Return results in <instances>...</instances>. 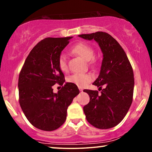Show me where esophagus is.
Returning a JSON list of instances; mask_svg holds the SVG:
<instances>
[{
  "label": "esophagus",
  "mask_w": 152,
  "mask_h": 152,
  "mask_svg": "<svg viewBox=\"0 0 152 152\" xmlns=\"http://www.w3.org/2000/svg\"><path fill=\"white\" fill-rule=\"evenodd\" d=\"M79 89H80V91H81V92H82V91H83V89L82 88H79Z\"/></svg>",
  "instance_id": "34e87169"
}]
</instances>
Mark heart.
<instances>
[{"instance_id": "b5f03b06", "label": "heart", "mask_w": 152, "mask_h": 152, "mask_svg": "<svg viewBox=\"0 0 152 152\" xmlns=\"http://www.w3.org/2000/svg\"><path fill=\"white\" fill-rule=\"evenodd\" d=\"M72 53L78 55L85 61H90L94 55V50L93 48L84 43H80L75 45L72 48ZM58 65L61 71L66 72L68 70L66 57L64 55H61L59 57ZM93 78L94 77L91 73H77L70 76L68 78V82L80 88H83L92 82Z\"/></svg>"}]
</instances>
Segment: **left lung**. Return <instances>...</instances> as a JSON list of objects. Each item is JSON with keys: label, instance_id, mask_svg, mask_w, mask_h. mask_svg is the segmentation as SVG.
<instances>
[{"label": "left lung", "instance_id": "left-lung-1", "mask_svg": "<svg viewBox=\"0 0 152 152\" xmlns=\"http://www.w3.org/2000/svg\"><path fill=\"white\" fill-rule=\"evenodd\" d=\"M79 37L94 39L103 53L100 72L93 84L101 89L105 87L101 95L97 91L84 90L90 97V102L83 109L86 118L96 128H112L123 120L132 105L134 87L132 66L121 45L108 33L96 32Z\"/></svg>", "mask_w": 152, "mask_h": 152}]
</instances>
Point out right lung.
Here are the masks:
<instances>
[{
    "mask_svg": "<svg viewBox=\"0 0 152 152\" xmlns=\"http://www.w3.org/2000/svg\"><path fill=\"white\" fill-rule=\"evenodd\" d=\"M72 37L45 38L30 51L18 77L19 104L28 121L35 127L50 132L66 121L67 109L80 91L76 85L65 82L58 65L61 51ZM62 86L57 94L52 86Z\"/></svg>",
    "mask_w": 152,
    "mask_h": 152,
    "instance_id": "right-lung-1",
    "label": "right lung"
}]
</instances>
